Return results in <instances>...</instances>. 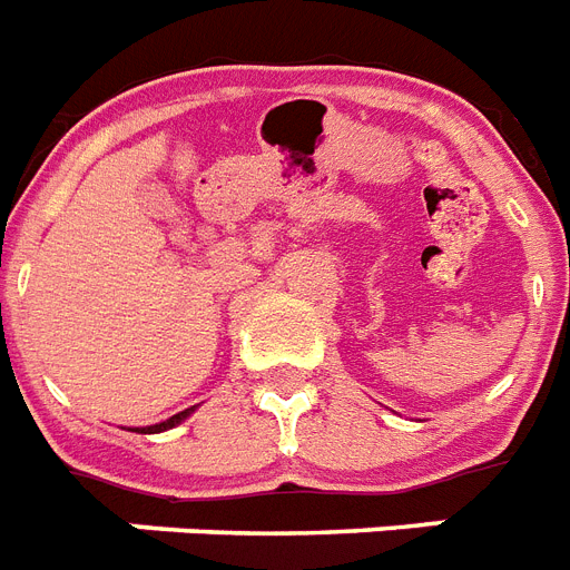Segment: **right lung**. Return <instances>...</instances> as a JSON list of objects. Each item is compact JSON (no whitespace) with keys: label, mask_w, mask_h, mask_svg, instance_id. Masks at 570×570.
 <instances>
[{"label":"right lung","mask_w":570,"mask_h":570,"mask_svg":"<svg viewBox=\"0 0 570 570\" xmlns=\"http://www.w3.org/2000/svg\"><path fill=\"white\" fill-rule=\"evenodd\" d=\"M191 413V407L189 411H180V413H174L171 420H166V422H159V425H148V428H139V434H159V431H168V428H174V425H180L183 420H186V416H189Z\"/></svg>","instance_id":"obj_1"}]
</instances>
